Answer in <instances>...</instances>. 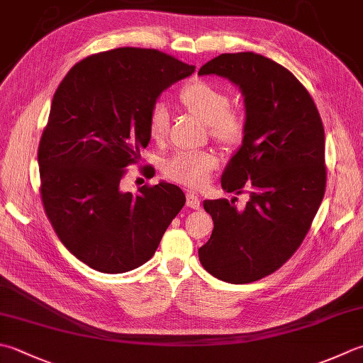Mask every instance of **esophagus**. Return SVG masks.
Here are the masks:
<instances>
[{"label": "esophagus", "mask_w": 363, "mask_h": 363, "mask_svg": "<svg viewBox=\"0 0 363 363\" xmlns=\"http://www.w3.org/2000/svg\"><path fill=\"white\" fill-rule=\"evenodd\" d=\"M186 204H187V208H190V209H200L201 208V204H200V200H198V196L196 195H194V194H187L186 195Z\"/></svg>", "instance_id": "obj_1"}]
</instances>
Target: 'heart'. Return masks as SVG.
Instances as JSON below:
<instances>
[{"label": "heart", "instance_id": "heart-1", "mask_svg": "<svg viewBox=\"0 0 363 363\" xmlns=\"http://www.w3.org/2000/svg\"><path fill=\"white\" fill-rule=\"evenodd\" d=\"M181 102L189 111L209 124L211 133L225 145H236L245 133L242 113L230 110V94L208 82H194L181 91ZM169 127V110L165 102H155L149 110V137L160 141L167 137ZM217 167L216 155L208 151H176L163 162V173L172 181L189 187H201L209 173Z\"/></svg>", "mask_w": 363, "mask_h": 363}]
</instances>
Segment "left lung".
Listing matches in <instances>:
<instances>
[{"label": "left lung", "mask_w": 363, "mask_h": 363, "mask_svg": "<svg viewBox=\"0 0 363 363\" xmlns=\"http://www.w3.org/2000/svg\"><path fill=\"white\" fill-rule=\"evenodd\" d=\"M198 75L236 84L245 105L242 145L226 163L222 189L248 190L244 209L206 200L214 220L198 257L218 280L242 285L275 272L308 233L325 190L324 127L303 84L279 62L253 52L223 53Z\"/></svg>", "instance_id": "8db88e82"}]
</instances>
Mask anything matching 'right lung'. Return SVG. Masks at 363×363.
Returning <instances> with one entry per match:
<instances>
[{"instance_id":"obj_1","label":"right lung","mask_w":363,"mask_h":363,"mask_svg":"<svg viewBox=\"0 0 363 363\" xmlns=\"http://www.w3.org/2000/svg\"><path fill=\"white\" fill-rule=\"evenodd\" d=\"M195 66L151 48H115L77 62L56 89L38 162L45 214L84 264L123 274L145 264L186 204L165 181L123 191L147 146L149 110Z\"/></svg>"}]
</instances>
